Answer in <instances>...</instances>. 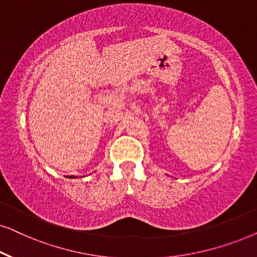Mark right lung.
I'll use <instances>...</instances> for the list:
<instances>
[{
  "instance_id": "add662e5",
  "label": "right lung",
  "mask_w": 257,
  "mask_h": 257,
  "mask_svg": "<svg viewBox=\"0 0 257 257\" xmlns=\"http://www.w3.org/2000/svg\"><path fill=\"white\" fill-rule=\"evenodd\" d=\"M69 178H71V177H69ZM72 178H74V177H72Z\"/></svg>"
}]
</instances>
